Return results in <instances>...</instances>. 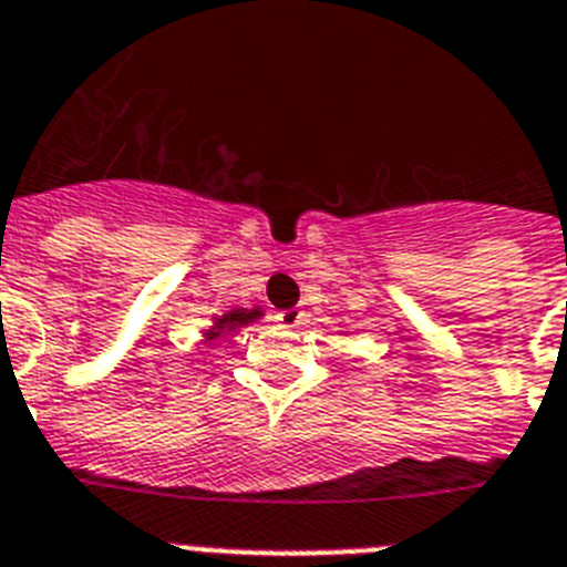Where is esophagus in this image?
Returning <instances> with one entry per match:
<instances>
[{
  "label": "esophagus",
  "mask_w": 567,
  "mask_h": 567,
  "mask_svg": "<svg viewBox=\"0 0 567 567\" xmlns=\"http://www.w3.org/2000/svg\"><path fill=\"white\" fill-rule=\"evenodd\" d=\"M275 321L284 327V330H295V327H301L303 321H307V312L298 307H289V309H280L278 316H275Z\"/></svg>",
  "instance_id": "esophagus-1"
}]
</instances>
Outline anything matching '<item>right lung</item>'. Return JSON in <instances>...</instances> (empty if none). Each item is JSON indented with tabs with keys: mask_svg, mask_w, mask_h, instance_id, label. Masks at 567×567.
Listing matches in <instances>:
<instances>
[{
	"mask_svg": "<svg viewBox=\"0 0 567 567\" xmlns=\"http://www.w3.org/2000/svg\"><path fill=\"white\" fill-rule=\"evenodd\" d=\"M264 318V309L260 307H251V309H229V312H224V316L212 318V327L206 332H203V338L209 343L220 341V338L231 336V332L244 330V327H249V323L260 321Z\"/></svg>",
	"mask_w": 567,
	"mask_h": 567,
	"instance_id": "obj_1",
	"label": "right lung"
}]
</instances>
